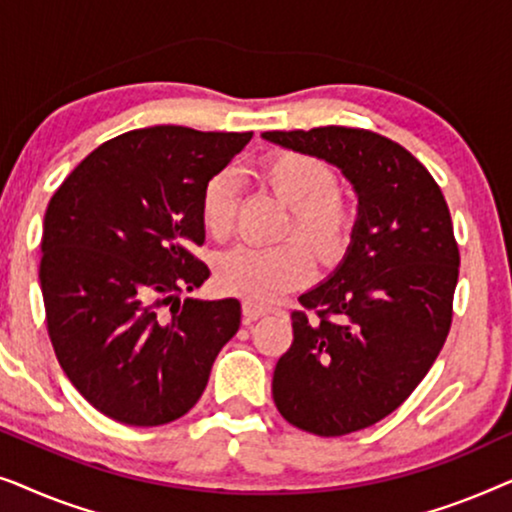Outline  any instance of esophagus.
I'll return each mask as SVG.
<instances>
[{
    "label": "esophagus",
    "instance_id": "esophagus-1",
    "mask_svg": "<svg viewBox=\"0 0 512 512\" xmlns=\"http://www.w3.org/2000/svg\"><path fill=\"white\" fill-rule=\"evenodd\" d=\"M272 312L270 305H263V303H254V300H244L242 303V321L244 324H251V321L265 317V314Z\"/></svg>",
    "mask_w": 512,
    "mask_h": 512
}]
</instances>
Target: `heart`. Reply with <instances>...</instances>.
Here are the masks:
<instances>
[{"instance_id": "b5f03b06", "label": "heart", "mask_w": 512, "mask_h": 512, "mask_svg": "<svg viewBox=\"0 0 512 512\" xmlns=\"http://www.w3.org/2000/svg\"><path fill=\"white\" fill-rule=\"evenodd\" d=\"M256 179L272 198L291 209L284 237L303 240L321 261H335L345 254L356 212L349 195L335 186V174L324 160L300 151H275L256 165ZM235 209V174L216 172L200 195L205 233L226 240L233 230ZM310 277L312 256L296 240L268 249L237 244L216 258V284L254 303H270Z\"/></svg>"}]
</instances>
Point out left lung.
Here are the masks:
<instances>
[{"label": "left lung", "mask_w": 512, "mask_h": 512, "mask_svg": "<svg viewBox=\"0 0 512 512\" xmlns=\"http://www.w3.org/2000/svg\"><path fill=\"white\" fill-rule=\"evenodd\" d=\"M345 174L359 195L352 242L326 282L300 296L272 398L286 422L345 436L391 415L445 345L459 277L450 209L429 170L370 130L263 132Z\"/></svg>", "instance_id": "8db88e82"}]
</instances>
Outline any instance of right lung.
Here are the masks:
<instances>
[{
  "label": "right lung",
  "mask_w": 512,
  "mask_h": 512,
  "mask_svg": "<svg viewBox=\"0 0 512 512\" xmlns=\"http://www.w3.org/2000/svg\"><path fill=\"white\" fill-rule=\"evenodd\" d=\"M251 132L156 125L83 158L48 202L39 282L55 356L86 401L121 424L160 426L198 403L240 328V300L181 296L209 268L202 188Z\"/></svg>",
  "instance_id": "obj_1"
}]
</instances>
